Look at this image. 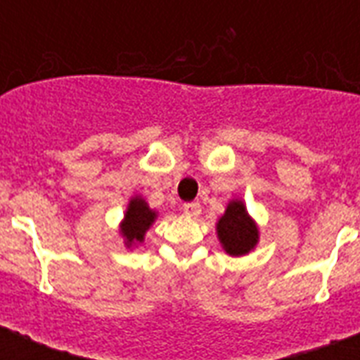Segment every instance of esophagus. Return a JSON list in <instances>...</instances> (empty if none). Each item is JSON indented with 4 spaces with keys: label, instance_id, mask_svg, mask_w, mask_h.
<instances>
[{
    "label": "esophagus",
    "instance_id": "esophagus-1",
    "mask_svg": "<svg viewBox=\"0 0 360 360\" xmlns=\"http://www.w3.org/2000/svg\"><path fill=\"white\" fill-rule=\"evenodd\" d=\"M183 211H185V214H188V217H198V214L202 213V205L198 202L183 203Z\"/></svg>",
    "mask_w": 360,
    "mask_h": 360
}]
</instances>
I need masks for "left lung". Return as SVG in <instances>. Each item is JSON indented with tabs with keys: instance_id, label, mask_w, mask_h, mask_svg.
<instances>
[{
	"instance_id": "8db88e82",
	"label": "left lung",
	"mask_w": 360,
	"mask_h": 360,
	"mask_svg": "<svg viewBox=\"0 0 360 360\" xmlns=\"http://www.w3.org/2000/svg\"><path fill=\"white\" fill-rule=\"evenodd\" d=\"M217 231L224 250L231 256H243L257 243V228L246 213L243 202H230L224 217L219 220Z\"/></svg>"
}]
</instances>
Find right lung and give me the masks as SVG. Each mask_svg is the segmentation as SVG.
<instances>
[{
    "label": "right lung",
    "mask_w": 360,
    "mask_h": 360,
    "mask_svg": "<svg viewBox=\"0 0 360 360\" xmlns=\"http://www.w3.org/2000/svg\"><path fill=\"white\" fill-rule=\"evenodd\" d=\"M155 217L157 214L147 207V203L141 198L130 200L127 214H124L123 226H121V231H123V237L127 239V245H132L134 240H140L141 243L143 240V233L153 224Z\"/></svg>",
    "instance_id": "add662e5"
}]
</instances>
